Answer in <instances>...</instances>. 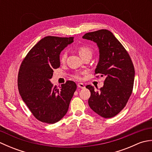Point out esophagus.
I'll list each match as a JSON object with an SVG mask.
<instances>
[{
	"label": "esophagus",
	"mask_w": 152,
	"mask_h": 152,
	"mask_svg": "<svg viewBox=\"0 0 152 152\" xmlns=\"http://www.w3.org/2000/svg\"><path fill=\"white\" fill-rule=\"evenodd\" d=\"M77 86H78V88H81V89H85V88H86L84 84H83V83H78V84H77Z\"/></svg>",
	"instance_id": "esophagus-1"
}]
</instances>
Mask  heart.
I'll return each instance as SVG.
<instances>
[{
    "label": "heart",
    "instance_id": "obj_1",
    "mask_svg": "<svg viewBox=\"0 0 152 152\" xmlns=\"http://www.w3.org/2000/svg\"><path fill=\"white\" fill-rule=\"evenodd\" d=\"M78 51L79 55L80 56H81L82 58H83L84 57H86V56H88V55L91 56L92 52H93L91 48L89 47V46H79L78 48ZM66 58V51H63V52H62V53L61 54L60 61H61V62H64V61H65ZM74 77L76 79H78V80H80V79L82 78L81 74H74Z\"/></svg>",
    "mask_w": 152,
    "mask_h": 152
}]
</instances>
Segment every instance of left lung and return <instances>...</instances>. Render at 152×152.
<instances>
[{"instance_id":"obj_1","label":"left lung","mask_w":152,"mask_h":152,"mask_svg":"<svg viewBox=\"0 0 152 152\" xmlns=\"http://www.w3.org/2000/svg\"><path fill=\"white\" fill-rule=\"evenodd\" d=\"M82 38L97 44L100 57L95 74L105 78L104 86L99 91H95L91 85L86 86L91 91L89 107L101 117H114L124 108L133 92V63L125 48L110 31L91 32Z\"/></svg>"}]
</instances>
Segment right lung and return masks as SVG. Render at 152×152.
Here are the masks:
<instances>
[{
	"label": "right lung",
	"instance_id": "obj_1",
	"mask_svg": "<svg viewBox=\"0 0 152 152\" xmlns=\"http://www.w3.org/2000/svg\"><path fill=\"white\" fill-rule=\"evenodd\" d=\"M73 41V37H44L31 48L19 67V94L33 115L42 122L52 124L62 119L76 89L75 82L70 80L59 88L50 81L53 70L60 66L61 51Z\"/></svg>",
	"mask_w": 152,
	"mask_h": 152
}]
</instances>
